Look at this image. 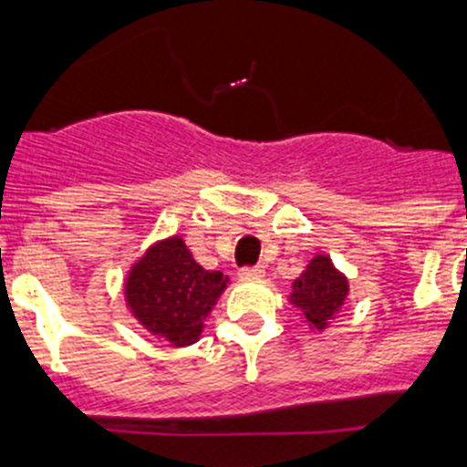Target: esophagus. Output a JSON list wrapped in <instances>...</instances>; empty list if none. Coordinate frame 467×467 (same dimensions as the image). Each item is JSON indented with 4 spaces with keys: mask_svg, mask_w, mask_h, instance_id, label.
<instances>
[{
    "mask_svg": "<svg viewBox=\"0 0 467 467\" xmlns=\"http://www.w3.org/2000/svg\"><path fill=\"white\" fill-rule=\"evenodd\" d=\"M264 277V268L255 266V268H242L239 271V280L244 282H253V280H262Z\"/></svg>",
    "mask_w": 467,
    "mask_h": 467,
    "instance_id": "1",
    "label": "esophagus"
}]
</instances>
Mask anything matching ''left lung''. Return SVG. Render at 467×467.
<instances>
[{
    "label": "left lung",
    "instance_id": "1",
    "mask_svg": "<svg viewBox=\"0 0 467 467\" xmlns=\"http://www.w3.org/2000/svg\"><path fill=\"white\" fill-rule=\"evenodd\" d=\"M350 294V280L332 257L317 253L291 285L289 305H294L303 323L312 332H325L341 314Z\"/></svg>",
    "mask_w": 467,
    "mask_h": 467
}]
</instances>
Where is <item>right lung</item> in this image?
I'll return each mask as SVG.
<instances>
[{"mask_svg":"<svg viewBox=\"0 0 467 467\" xmlns=\"http://www.w3.org/2000/svg\"><path fill=\"white\" fill-rule=\"evenodd\" d=\"M230 285L221 271H205L181 234L158 239L130 264L124 303L149 334L171 348H187L203 334L205 318Z\"/></svg>","mask_w":467,"mask_h":467,"instance_id":"obj_1","label":"right lung"}]
</instances>
